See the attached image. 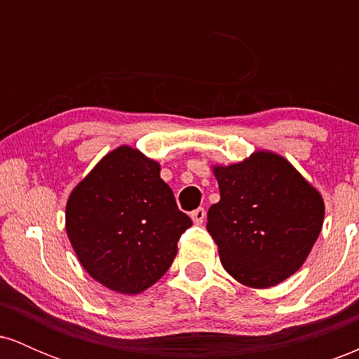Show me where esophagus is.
<instances>
[{
    "label": "esophagus",
    "mask_w": 359,
    "mask_h": 359,
    "mask_svg": "<svg viewBox=\"0 0 359 359\" xmlns=\"http://www.w3.org/2000/svg\"><path fill=\"white\" fill-rule=\"evenodd\" d=\"M191 217H192V221L196 222V224H203L204 219H205V209L204 208L196 209V211L191 212Z\"/></svg>",
    "instance_id": "34e87169"
}]
</instances>
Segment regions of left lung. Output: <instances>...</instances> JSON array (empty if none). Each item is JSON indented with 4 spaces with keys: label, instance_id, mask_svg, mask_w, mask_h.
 <instances>
[{
    "label": "left lung",
    "instance_id": "obj_1",
    "mask_svg": "<svg viewBox=\"0 0 359 359\" xmlns=\"http://www.w3.org/2000/svg\"><path fill=\"white\" fill-rule=\"evenodd\" d=\"M221 199L208 212L224 270L246 287L266 288L294 275L319 238L320 194L271 151L212 167Z\"/></svg>",
    "mask_w": 359,
    "mask_h": 359
}]
</instances>
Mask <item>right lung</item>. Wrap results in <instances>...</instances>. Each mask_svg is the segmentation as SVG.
<instances>
[{
  "instance_id": "1",
  "label": "right lung",
  "mask_w": 359,
  "mask_h": 359,
  "mask_svg": "<svg viewBox=\"0 0 359 359\" xmlns=\"http://www.w3.org/2000/svg\"><path fill=\"white\" fill-rule=\"evenodd\" d=\"M191 217L177 208L160 165L119 147L69 196L65 229L81 265L119 294H140L170 269Z\"/></svg>"
}]
</instances>
